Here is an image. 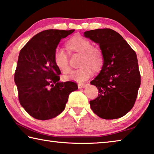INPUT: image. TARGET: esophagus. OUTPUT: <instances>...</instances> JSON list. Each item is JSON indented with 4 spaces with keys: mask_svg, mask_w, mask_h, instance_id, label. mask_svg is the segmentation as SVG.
<instances>
[{
    "mask_svg": "<svg viewBox=\"0 0 154 154\" xmlns=\"http://www.w3.org/2000/svg\"><path fill=\"white\" fill-rule=\"evenodd\" d=\"M88 84H86V83H82V84H78V87H79V88H86L88 86Z\"/></svg>",
    "mask_w": 154,
    "mask_h": 154,
    "instance_id": "obj_1",
    "label": "esophagus"
}]
</instances>
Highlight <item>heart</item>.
<instances>
[{
    "label": "heart",
    "instance_id": "obj_1",
    "mask_svg": "<svg viewBox=\"0 0 154 154\" xmlns=\"http://www.w3.org/2000/svg\"><path fill=\"white\" fill-rule=\"evenodd\" d=\"M66 47L69 51L81 53L79 68L72 70L66 77V79L82 82L86 81L92 74V69L98 70L103 63V55L99 48L92 47L88 39L82 36H75L68 41ZM54 62L57 67L64 73L69 72L70 68L67 53L62 48H57L54 53Z\"/></svg>",
    "mask_w": 154,
    "mask_h": 154
}]
</instances>
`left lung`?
<instances>
[{
  "label": "left lung",
  "instance_id": "1",
  "mask_svg": "<svg viewBox=\"0 0 154 154\" xmlns=\"http://www.w3.org/2000/svg\"><path fill=\"white\" fill-rule=\"evenodd\" d=\"M84 34L99 45L103 55L101 71L90 82L99 92L97 98L90 101V108L100 118H121L133 108L140 86L135 51L111 29H94Z\"/></svg>",
  "mask_w": 154,
  "mask_h": 154
}]
</instances>
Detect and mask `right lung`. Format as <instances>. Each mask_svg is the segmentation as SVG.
Masks as SVG:
<instances>
[{"label": "right lung", "mask_w": 154, "mask_h": 154, "mask_svg": "<svg viewBox=\"0 0 154 154\" xmlns=\"http://www.w3.org/2000/svg\"><path fill=\"white\" fill-rule=\"evenodd\" d=\"M75 31L48 29L40 32L22 48L14 75L20 105L38 120L54 118L65 109L76 83L59 82L60 70L54 53L60 40Z\"/></svg>", "instance_id": "1"}]
</instances>
